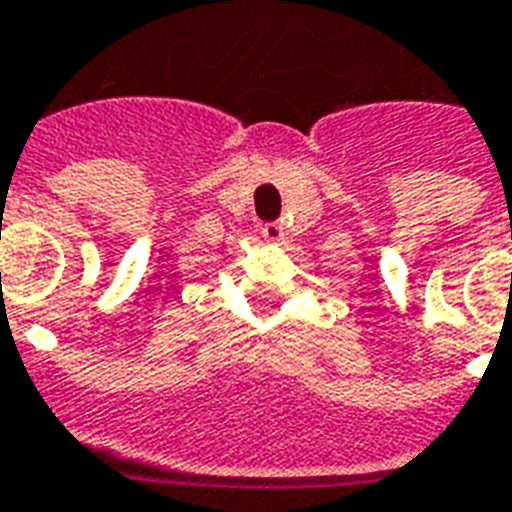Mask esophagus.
<instances>
[{
  "label": "esophagus",
  "instance_id": "esophagus-1",
  "mask_svg": "<svg viewBox=\"0 0 512 512\" xmlns=\"http://www.w3.org/2000/svg\"><path fill=\"white\" fill-rule=\"evenodd\" d=\"M260 233H263L265 241H282L284 239V228L279 222H265L260 225Z\"/></svg>",
  "mask_w": 512,
  "mask_h": 512
}]
</instances>
